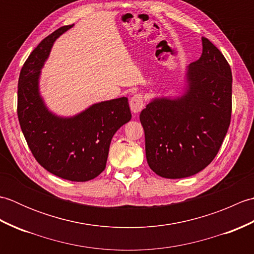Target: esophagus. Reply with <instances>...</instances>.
Instances as JSON below:
<instances>
[{
    "instance_id": "34e87169",
    "label": "esophagus",
    "mask_w": 254,
    "mask_h": 254,
    "mask_svg": "<svg viewBox=\"0 0 254 254\" xmlns=\"http://www.w3.org/2000/svg\"><path fill=\"white\" fill-rule=\"evenodd\" d=\"M130 108L134 113H138L144 108V99L141 94L134 95L130 99Z\"/></svg>"
}]
</instances>
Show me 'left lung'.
I'll return each mask as SVG.
<instances>
[{
    "label": "left lung",
    "mask_w": 254,
    "mask_h": 254,
    "mask_svg": "<svg viewBox=\"0 0 254 254\" xmlns=\"http://www.w3.org/2000/svg\"><path fill=\"white\" fill-rule=\"evenodd\" d=\"M203 52L188 69L189 89L178 99H155L142 110L145 152L155 174L179 179L212 163L231 119V68L223 53L202 37Z\"/></svg>",
    "instance_id": "obj_1"
}]
</instances>
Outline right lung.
Instances as JSON below:
<instances>
[{
	"mask_svg": "<svg viewBox=\"0 0 254 254\" xmlns=\"http://www.w3.org/2000/svg\"><path fill=\"white\" fill-rule=\"evenodd\" d=\"M72 26L60 27L46 37L24 63L18 79L17 116L38 163L62 179L85 182L105 170L111 138L132 116L127 97L99 102L69 119L47 110L38 91L40 68L53 42Z\"/></svg>",
	"mask_w": 254,
	"mask_h": 254,
	"instance_id": "right-lung-1",
	"label": "right lung"
}]
</instances>
